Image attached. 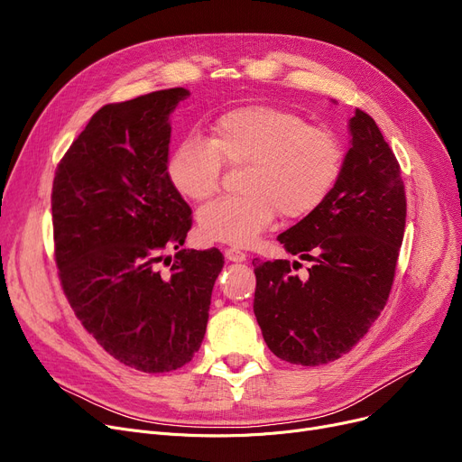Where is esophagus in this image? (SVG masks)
I'll use <instances>...</instances> for the list:
<instances>
[{"instance_id": "esophagus-1", "label": "esophagus", "mask_w": 462, "mask_h": 462, "mask_svg": "<svg viewBox=\"0 0 462 462\" xmlns=\"http://www.w3.org/2000/svg\"><path fill=\"white\" fill-rule=\"evenodd\" d=\"M225 256L230 262H245L247 260V254L239 249H225Z\"/></svg>"}]
</instances>
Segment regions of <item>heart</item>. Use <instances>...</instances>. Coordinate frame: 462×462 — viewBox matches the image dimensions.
Masks as SVG:
<instances>
[{"mask_svg":"<svg viewBox=\"0 0 462 462\" xmlns=\"http://www.w3.org/2000/svg\"><path fill=\"white\" fill-rule=\"evenodd\" d=\"M223 162L247 166L241 197L217 199L199 211L200 234L217 244L249 247L277 213L303 218L319 209L343 166V145L292 110L251 105L228 110L211 138H185L168 159V178L181 197L202 202L221 185Z\"/></svg>","mask_w":462,"mask_h":462,"instance_id":"b5f03b06","label":"heart"}]
</instances>
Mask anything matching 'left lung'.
<instances>
[{
    "instance_id": "1",
    "label": "left lung",
    "mask_w": 462,
    "mask_h": 462,
    "mask_svg": "<svg viewBox=\"0 0 462 462\" xmlns=\"http://www.w3.org/2000/svg\"><path fill=\"white\" fill-rule=\"evenodd\" d=\"M348 129L350 150L326 200L277 236L286 253L312 262L307 279L292 275L288 260H253L263 341L296 365L350 352L380 317L395 277L406 223L401 166L369 114L356 110Z\"/></svg>"
}]
</instances>
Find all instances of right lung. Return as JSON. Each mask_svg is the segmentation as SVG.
I'll use <instances>...</instances> for the list:
<instances>
[{
	"label": "right lung",
	"mask_w": 462,
	"mask_h": 462,
	"mask_svg": "<svg viewBox=\"0 0 462 462\" xmlns=\"http://www.w3.org/2000/svg\"><path fill=\"white\" fill-rule=\"evenodd\" d=\"M172 88L93 114L56 170L52 218L63 292L110 356L143 373L183 367L199 352L218 249L187 251L190 208L168 178ZM179 253L168 274L163 251ZM168 258V256H166Z\"/></svg>",
	"instance_id": "obj_1"
}]
</instances>
